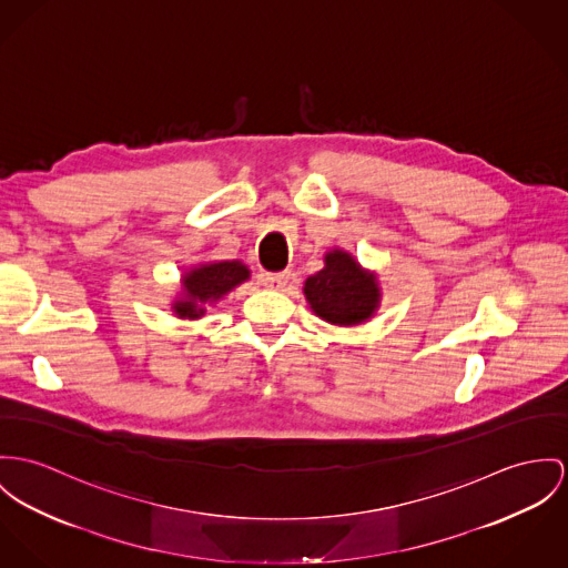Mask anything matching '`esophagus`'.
<instances>
[{"mask_svg":"<svg viewBox=\"0 0 568 568\" xmlns=\"http://www.w3.org/2000/svg\"><path fill=\"white\" fill-rule=\"evenodd\" d=\"M263 285L267 290H283L290 281V272H265L262 276Z\"/></svg>","mask_w":568,"mask_h":568,"instance_id":"obj_1","label":"esophagus"}]
</instances>
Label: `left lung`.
I'll list each match as a JSON object with an SVG mask.
<instances>
[{"instance_id":"8db88e82","label":"left lung","mask_w":568,"mask_h":568,"mask_svg":"<svg viewBox=\"0 0 568 568\" xmlns=\"http://www.w3.org/2000/svg\"><path fill=\"white\" fill-rule=\"evenodd\" d=\"M303 294L320 320L344 328L369 322L383 301L378 274L344 248L324 255V267L306 278Z\"/></svg>"}]
</instances>
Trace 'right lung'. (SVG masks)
Returning <instances> with one entry per match:
<instances>
[{
	"label": "right lung",
	"instance_id": "add662e5",
	"mask_svg": "<svg viewBox=\"0 0 568 568\" xmlns=\"http://www.w3.org/2000/svg\"><path fill=\"white\" fill-rule=\"evenodd\" d=\"M251 278V270L240 260L194 263L181 274L171 311L179 320H201L207 306L219 305L235 287Z\"/></svg>",
	"mask_w": 568,
	"mask_h": 568
}]
</instances>
